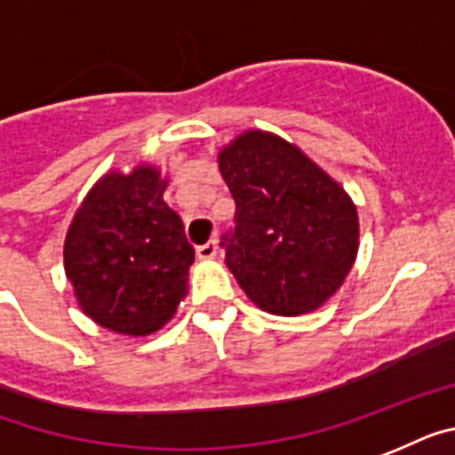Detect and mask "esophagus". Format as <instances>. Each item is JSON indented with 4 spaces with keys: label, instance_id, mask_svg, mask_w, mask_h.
I'll return each instance as SVG.
<instances>
[{
    "label": "esophagus",
    "instance_id": "34e87169",
    "mask_svg": "<svg viewBox=\"0 0 455 455\" xmlns=\"http://www.w3.org/2000/svg\"><path fill=\"white\" fill-rule=\"evenodd\" d=\"M217 240H210V243H205V245L196 247V257L198 259H204V261H210V259H215L217 257Z\"/></svg>",
    "mask_w": 455,
    "mask_h": 455
}]
</instances>
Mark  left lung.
Masks as SVG:
<instances>
[{"mask_svg": "<svg viewBox=\"0 0 455 455\" xmlns=\"http://www.w3.org/2000/svg\"><path fill=\"white\" fill-rule=\"evenodd\" d=\"M220 173L235 201L227 266L263 312L319 310L358 254V212L345 187L299 145L247 129L220 150Z\"/></svg>", "mask_w": 455, "mask_h": 455, "instance_id": "obj_1", "label": "left lung"}]
</instances>
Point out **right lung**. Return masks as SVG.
Wrapping results in <instances>:
<instances>
[{"mask_svg": "<svg viewBox=\"0 0 455 455\" xmlns=\"http://www.w3.org/2000/svg\"><path fill=\"white\" fill-rule=\"evenodd\" d=\"M169 178L152 164L94 182L64 240V273L80 310L122 335H152L187 296L194 247L164 201Z\"/></svg>", "mask_w": 455, "mask_h": 455, "instance_id": "1", "label": "right lung"}]
</instances>
